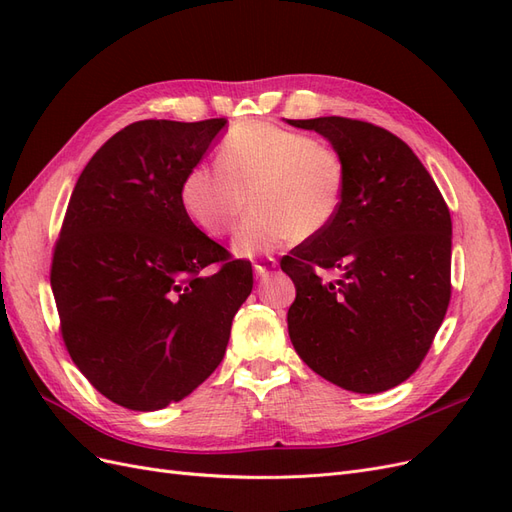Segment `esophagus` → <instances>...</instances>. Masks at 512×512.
Masks as SVG:
<instances>
[{
    "instance_id": "esophagus-1",
    "label": "esophagus",
    "mask_w": 512,
    "mask_h": 512,
    "mask_svg": "<svg viewBox=\"0 0 512 512\" xmlns=\"http://www.w3.org/2000/svg\"><path fill=\"white\" fill-rule=\"evenodd\" d=\"M275 265H277L275 258H262L254 265V273H256V277H265V275H269L271 269H275Z\"/></svg>"
}]
</instances>
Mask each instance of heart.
<instances>
[{
	"instance_id": "heart-1",
	"label": "heart",
	"mask_w": 512,
	"mask_h": 512,
	"mask_svg": "<svg viewBox=\"0 0 512 512\" xmlns=\"http://www.w3.org/2000/svg\"><path fill=\"white\" fill-rule=\"evenodd\" d=\"M346 194V162L303 132L271 123L232 130L218 151V168L194 166L181 183V207L209 237H226L247 218L232 243L241 258L273 252L292 239L307 241L337 220Z\"/></svg>"
}]
</instances>
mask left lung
<instances>
[{
    "label": "left lung",
    "instance_id": "obj_1",
    "mask_svg": "<svg viewBox=\"0 0 512 512\" xmlns=\"http://www.w3.org/2000/svg\"><path fill=\"white\" fill-rule=\"evenodd\" d=\"M286 121L327 138L346 162L337 220L282 258L297 288L290 342L346 391H389L421 365L451 301V213L395 134L346 117ZM318 268L340 277L322 283Z\"/></svg>",
    "mask_w": 512,
    "mask_h": 512
}]
</instances>
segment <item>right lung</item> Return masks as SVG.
Segmentation results:
<instances>
[{
  "mask_svg": "<svg viewBox=\"0 0 512 512\" xmlns=\"http://www.w3.org/2000/svg\"><path fill=\"white\" fill-rule=\"evenodd\" d=\"M224 126L130 123L70 196L51 269L61 335L81 374L128 410H162L203 384L252 292L250 262L228 260L179 198ZM209 264L221 269L205 274Z\"/></svg>",
  "mask_w": 512,
  "mask_h": 512,
  "instance_id": "obj_1",
  "label": "right lung"
}]
</instances>
